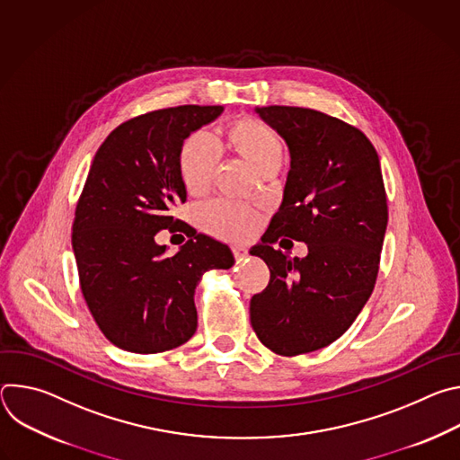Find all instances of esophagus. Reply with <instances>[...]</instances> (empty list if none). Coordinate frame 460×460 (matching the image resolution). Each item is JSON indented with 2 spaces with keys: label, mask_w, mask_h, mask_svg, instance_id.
Segmentation results:
<instances>
[{
  "label": "esophagus",
  "mask_w": 460,
  "mask_h": 460,
  "mask_svg": "<svg viewBox=\"0 0 460 460\" xmlns=\"http://www.w3.org/2000/svg\"><path fill=\"white\" fill-rule=\"evenodd\" d=\"M233 252H234V258H236V260H243V258H247V254H249L247 247H243V245H234V247H233Z\"/></svg>",
  "instance_id": "esophagus-1"
}]
</instances>
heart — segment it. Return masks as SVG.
Instances as JSON below:
<instances>
[{
    "instance_id": "obj_1",
    "label": "heart",
    "mask_w": 460,
    "mask_h": 460,
    "mask_svg": "<svg viewBox=\"0 0 460 460\" xmlns=\"http://www.w3.org/2000/svg\"><path fill=\"white\" fill-rule=\"evenodd\" d=\"M224 146L240 156L258 174L279 171L284 160V142L275 130L256 118H238L222 130ZM217 151L204 135L189 137L178 151V174L190 194H202L211 185L217 171ZM202 226L220 238L242 240L254 233L258 217L254 211L215 202L202 211Z\"/></svg>"
}]
</instances>
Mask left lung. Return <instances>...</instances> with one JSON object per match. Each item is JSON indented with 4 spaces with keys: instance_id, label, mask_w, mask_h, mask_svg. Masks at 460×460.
Here are the masks:
<instances>
[{
    "instance_id": "obj_1",
    "label": "left lung",
    "mask_w": 460,
    "mask_h": 460,
    "mask_svg": "<svg viewBox=\"0 0 460 460\" xmlns=\"http://www.w3.org/2000/svg\"><path fill=\"white\" fill-rule=\"evenodd\" d=\"M254 111L284 138L291 169L279 213L249 251L271 271L249 314L261 344L295 357L342 337L371 296L387 227L385 190L378 155L357 127L304 107ZM280 235L305 241L308 256L275 250Z\"/></svg>"
}]
</instances>
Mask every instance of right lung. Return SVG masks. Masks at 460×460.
Wrapping results in <instances>:
<instances>
[{
    "label": "right lung",
    "mask_w": 460,
    "mask_h": 460,
    "mask_svg": "<svg viewBox=\"0 0 460 460\" xmlns=\"http://www.w3.org/2000/svg\"><path fill=\"white\" fill-rule=\"evenodd\" d=\"M222 105H180L116 127L100 146L73 224L84 298L102 333L130 353H162L199 325L194 289L204 273L229 270L231 249L200 233L174 254L156 233L178 229L172 209L187 200L178 151Z\"/></svg>",
    "instance_id": "add662e5"
}]
</instances>
